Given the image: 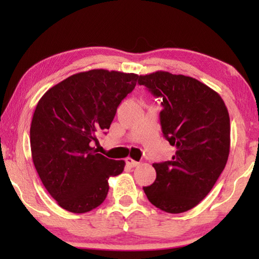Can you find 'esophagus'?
Wrapping results in <instances>:
<instances>
[{"mask_svg": "<svg viewBox=\"0 0 259 259\" xmlns=\"http://www.w3.org/2000/svg\"><path fill=\"white\" fill-rule=\"evenodd\" d=\"M126 165L130 166V167H136V166L139 165V162L136 161V160H133L132 158H127L126 159Z\"/></svg>", "mask_w": 259, "mask_h": 259, "instance_id": "obj_1", "label": "esophagus"}]
</instances>
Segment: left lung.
<instances>
[{"label": "left lung", "instance_id": "obj_1", "mask_svg": "<svg viewBox=\"0 0 259 259\" xmlns=\"http://www.w3.org/2000/svg\"><path fill=\"white\" fill-rule=\"evenodd\" d=\"M138 83L162 100L161 131L176 147L171 160L153 164L157 178L144 192L168 213L189 211L207 196L228 161V108L217 92L191 76L160 70L140 75Z\"/></svg>", "mask_w": 259, "mask_h": 259}]
</instances>
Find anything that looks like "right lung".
<instances>
[{"label": "right lung", "instance_id": "obj_1", "mask_svg": "<svg viewBox=\"0 0 259 259\" xmlns=\"http://www.w3.org/2000/svg\"><path fill=\"white\" fill-rule=\"evenodd\" d=\"M138 77L92 69L67 77L37 102L30 125L31 157L46 190L65 210L84 213L98 207L107 197L109 177L123 171L125 161L106 158L92 145L109 128Z\"/></svg>", "mask_w": 259, "mask_h": 259}]
</instances>
